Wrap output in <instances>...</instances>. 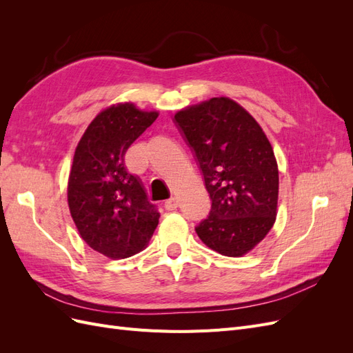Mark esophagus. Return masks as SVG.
Here are the masks:
<instances>
[{
  "label": "esophagus",
  "mask_w": 353,
  "mask_h": 353,
  "mask_svg": "<svg viewBox=\"0 0 353 353\" xmlns=\"http://www.w3.org/2000/svg\"><path fill=\"white\" fill-rule=\"evenodd\" d=\"M176 208H178V203H176V200L174 197H170L169 200L165 201V209L166 210L170 212V210H175Z\"/></svg>",
  "instance_id": "obj_1"
}]
</instances>
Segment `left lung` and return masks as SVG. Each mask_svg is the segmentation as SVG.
Segmentation results:
<instances>
[{
	"mask_svg": "<svg viewBox=\"0 0 353 353\" xmlns=\"http://www.w3.org/2000/svg\"><path fill=\"white\" fill-rule=\"evenodd\" d=\"M174 122L212 200L197 236L223 256L245 254L265 239L276 215L279 166L268 138L249 112L227 97L183 109Z\"/></svg>",
	"mask_w": 353,
	"mask_h": 353,
	"instance_id": "obj_1",
	"label": "left lung"
}]
</instances>
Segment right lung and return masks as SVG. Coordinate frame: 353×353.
<instances>
[{"instance_id":"obj_1","label":"right lung","mask_w":353,"mask_h":353,"mask_svg":"<svg viewBox=\"0 0 353 353\" xmlns=\"http://www.w3.org/2000/svg\"><path fill=\"white\" fill-rule=\"evenodd\" d=\"M157 112L132 103L112 105L95 116L73 156L68 203L82 240L110 259L141 252L160 213L138 176L128 172L125 153L156 119Z\"/></svg>"}]
</instances>
